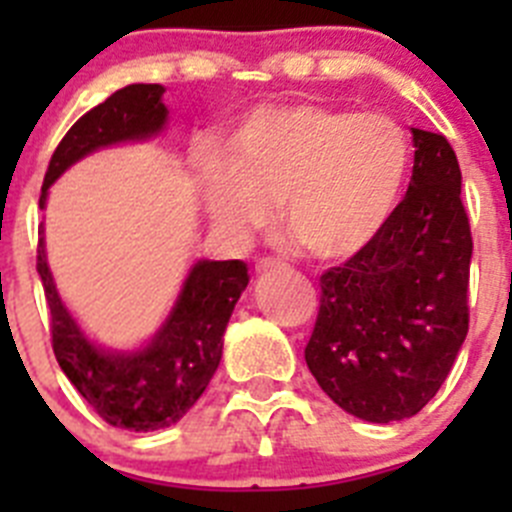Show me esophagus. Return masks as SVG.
<instances>
[{
    "mask_svg": "<svg viewBox=\"0 0 512 512\" xmlns=\"http://www.w3.org/2000/svg\"><path fill=\"white\" fill-rule=\"evenodd\" d=\"M279 269H284V264L277 259H261L259 264H256V274H271V271H279Z\"/></svg>",
    "mask_w": 512,
    "mask_h": 512,
    "instance_id": "34e87169",
    "label": "esophagus"
}]
</instances>
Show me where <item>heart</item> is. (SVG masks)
<instances>
[{
    "instance_id": "b5f03b06",
    "label": "heart",
    "mask_w": 512,
    "mask_h": 512,
    "mask_svg": "<svg viewBox=\"0 0 512 512\" xmlns=\"http://www.w3.org/2000/svg\"><path fill=\"white\" fill-rule=\"evenodd\" d=\"M410 143L382 112L297 102L259 107L238 125L228 156L202 153L210 217L230 233L282 228L318 259L356 256L377 241L408 184Z\"/></svg>"
}]
</instances>
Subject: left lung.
I'll list each match as a JSON object with an SVG mask.
<instances>
[{
  "instance_id": "obj_1",
  "label": "left lung",
  "mask_w": 512,
  "mask_h": 512,
  "mask_svg": "<svg viewBox=\"0 0 512 512\" xmlns=\"http://www.w3.org/2000/svg\"><path fill=\"white\" fill-rule=\"evenodd\" d=\"M413 179L372 246L320 277L305 361L338 408L369 423L413 418L449 377L469 330L472 233L449 140L410 128Z\"/></svg>"
}]
</instances>
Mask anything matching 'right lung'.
Returning a JSON list of instances; mask_svg holds the SVG:
<instances>
[{
	"mask_svg": "<svg viewBox=\"0 0 512 512\" xmlns=\"http://www.w3.org/2000/svg\"><path fill=\"white\" fill-rule=\"evenodd\" d=\"M161 84H130L71 125L53 153L40 189V210L48 192L76 161L120 146L143 143L166 130L169 107ZM38 274L51 310L53 354L79 395L115 428L158 431L189 413L207 390L223 359L228 320L248 287L243 261L200 259L189 266L174 305L151 338L133 348H110L94 341L58 295L45 256L40 225Z\"/></svg>",
	"mask_w": 512,
	"mask_h": 512,
	"instance_id": "right-lung-1",
	"label": "right lung"
}]
</instances>
